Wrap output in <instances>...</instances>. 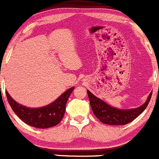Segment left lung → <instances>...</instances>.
<instances>
[{
  "label": "left lung",
  "instance_id": "8db88e82",
  "mask_svg": "<svg viewBox=\"0 0 159 159\" xmlns=\"http://www.w3.org/2000/svg\"><path fill=\"white\" fill-rule=\"evenodd\" d=\"M90 106L95 116L104 124L111 125H126L137 118L143 111L151 100L152 91L150 93L147 100L141 106L131 109H119L107 103L101 99L93 95L89 90H87Z\"/></svg>",
  "mask_w": 159,
  "mask_h": 159
}]
</instances>
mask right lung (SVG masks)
<instances>
[{
	"instance_id": "add662e5",
	"label": "right lung",
	"mask_w": 159,
	"mask_h": 159,
	"mask_svg": "<svg viewBox=\"0 0 159 159\" xmlns=\"http://www.w3.org/2000/svg\"><path fill=\"white\" fill-rule=\"evenodd\" d=\"M74 89L75 87H71L49 104L35 108L28 107L16 102L8 91H6V96L13 111L22 121L35 128L47 129L55 126L63 119L66 102Z\"/></svg>"
}]
</instances>
